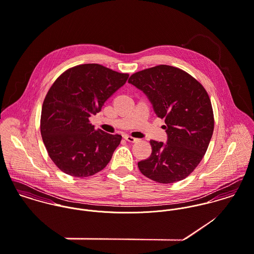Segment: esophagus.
<instances>
[{
	"instance_id": "obj_1",
	"label": "esophagus",
	"mask_w": 254,
	"mask_h": 254,
	"mask_svg": "<svg viewBox=\"0 0 254 254\" xmlns=\"http://www.w3.org/2000/svg\"><path fill=\"white\" fill-rule=\"evenodd\" d=\"M125 139L127 141H128V142H131V143H134V142H136V141H138L137 138H135V137H133V136H131V135H125V137H124Z\"/></svg>"
}]
</instances>
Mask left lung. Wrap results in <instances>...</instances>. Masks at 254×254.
Listing matches in <instances>:
<instances>
[{"label":"left lung","mask_w":254,"mask_h":254,"mask_svg":"<svg viewBox=\"0 0 254 254\" xmlns=\"http://www.w3.org/2000/svg\"><path fill=\"white\" fill-rule=\"evenodd\" d=\"M128 83L143 90L167 125L168 142L150 140L152 153L138 163L141 173L164 184L186 178L200 163L213 133L205 88L187 72L164 64L132 74Z\"/></svg>","instance_id":"8db88e82"}]
</instances>
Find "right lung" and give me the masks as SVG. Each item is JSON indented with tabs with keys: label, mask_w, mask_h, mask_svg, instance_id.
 Instances as JSON below:
<instances>
[{
	"label": "right lung",
	"mask_w": 254,
	"mask_h": 254,
	"mask_svg": "<svg viewBox=\"0 0 254 254\" xmlns=\"http://www.w3.org/2000/svg\"><path fill=\"white\" fill-rule=\"evenodd\" d=\"M128 76L100 64H81L67 69L51 86L40 128L48 154L61 171L87 177L108 165L122 136L95 129L88 118L100 112Z\"/></svg>",
	"instance_id": "right-lung-1"
}]
</instances>
